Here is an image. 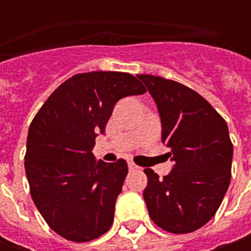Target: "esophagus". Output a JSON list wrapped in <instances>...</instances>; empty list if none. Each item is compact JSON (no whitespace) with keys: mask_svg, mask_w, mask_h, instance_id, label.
<instances>
[{"mask_svg":"<svg viewBox=\"0 0 251 251\" xmlns=\"http://www.w3.org/2000/svg\"><path fill=\"white\" fill-rule=\"evenodd\" d=\"M128 169L130 170H135V169H138V166L135 163H132V162H128Z\"/></svg>","mask_w":251,"mask_h":251,"instance_id":"34e87169","label":"esophagus"}]
</instances>
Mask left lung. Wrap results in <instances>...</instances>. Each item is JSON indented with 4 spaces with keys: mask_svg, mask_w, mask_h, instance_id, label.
I'll use <instances>...</instances> for the list:
<instances>
[{
    "mask_svg": "<svg viewBox=\"0 0 251 251\" xmlns=\"http://www.w3.org/2000/svg\"><path fill=\"white\" fill-rule=\"evenodd\" d=\"M156 103L162 142L175 162L163 180L145 169L151 219L170 233H190L215 215L230 183L233 145L226 121L201 95L155 75H137Z\"/></svg>",
    "mask_w": 251,
    "mask_h": 251,
    "instance_id": "8db88e82",
    "label": "left lung"
}]
</instances>
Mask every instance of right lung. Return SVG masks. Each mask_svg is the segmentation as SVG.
Listing matches in <instances>:
<instances>
[{
  "label": "right lung",
  "mask_w": 251,
  "mask_h": 251,
  "mask_svg": "<svg viewBox=\"0 0 251 251\" xmlns=\"http://www.w3.org/2000/svg\"><path fill=\"white\" fill-rule=\"evenodd\" d=\"M145 92L131 74H78L34 116L26 142V177L36 208L64 239L89 242L110 229L128 168L124 159L98 162L92 150L114 104Z\"/></svg>",
  "instance_id": "right-lung-1"
}]
</instances>
